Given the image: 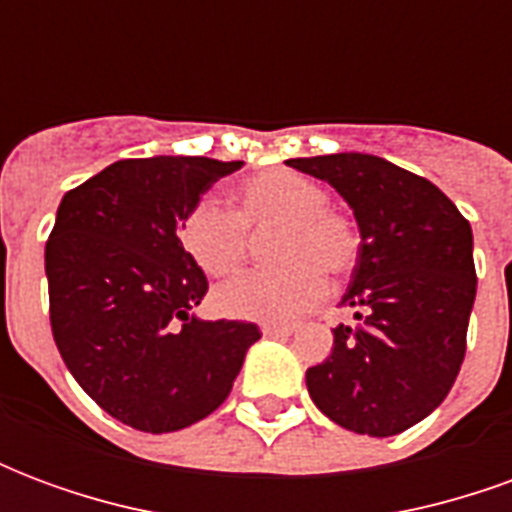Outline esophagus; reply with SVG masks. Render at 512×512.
Returning <instances> with one entry per match:
<instances>
[{
	"label": "esophagus",
	"instance_id": "1",
	"mask_svg": "<svg viewBox=\"0 0 512 512\" xmlns=\"http://www.w3.org/2000/svg\"><path fill=\"white\" fill-rule=\"evenodd\" d=\"M263 334L266 337H290L293 326H274V323H268V326H263Z\"/></svg>",
	"mask_w": 512,
	"mask_h": 512
}]
</instances>
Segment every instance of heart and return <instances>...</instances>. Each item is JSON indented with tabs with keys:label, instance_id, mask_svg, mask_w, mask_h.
I'll return each mask as SVG.
<instances>
[{
	"label": "heart",
	"instance_id": "1",
	"mask_svg": "<svg viewBox=\"0 0 512 512\" xmlns=\"http://www.w3.org/2000/svg\"><path fill=\"white\" fill-rule=\"evenodd\" d=\"M329 191L290 167H268L238 180L227 197L230 213L197 200L180 216L178 241L205 277H230L246 257V233L266 230L268 257L277 263L227 282L213 293V307L255 323H285L312 310L326 293V278L354 271L362 235L356 222L329 205Z\"/></svg>",
	"mask_w": 512,
	"mask_h": 512
}]
</instances>
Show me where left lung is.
Returning <instances> with one entry per match:
<instances>
[{"label":"left lung","mask_w":512,"mask_h":512,"mask_svg":"<svg viewBox=\"0 0 512 512\" xmlns=\"http://www.w3.org/2000/svg\"><path fill=\"white\" fill-rule=\"evenodd\" d=\"M354 208L362 252L332 356L307 370L315 406L340 428L395 436L447 397L466 354L477 274L472 227L430 180L367 153L288 158Z\"/></svg>","instance_id":"1"}]
</instances>
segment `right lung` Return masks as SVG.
Listing matches in <instances>:
<instances>
[{"label":"right lung","mask_w":512,"mask_h":512,"mask_svg":"<svg viewBox=\"0 0 512 512\" xmlns=\"http://www.w3.org/2000/svg\"><path fill=\"white\" fill-rule=\"evenodd\" d=\"M244 161L123 158L71 189L46 241L49 315L62 362L106 414L145 433L189 428L222 406L255 323L200 321L208 279L178 222Z\"/></svg>","instance_id":"obj_1"}]
</instances>
